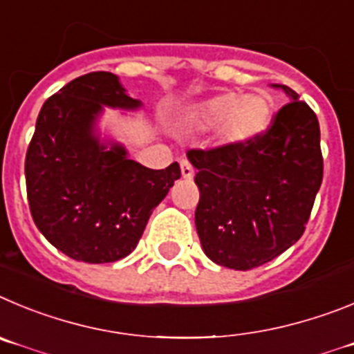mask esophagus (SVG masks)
<instances>
[{
	"label": "esophagus",
	"instance_id": "1",
	"mask_svg": "<svg viewBox=\"0 0 354 354\" xmlns=\"http://www.w3.org/2000/svg\"><path fill=\"white\" fill-rule=\"evenodd\" d=\"M181 176L185 178V180H192L194 178V167L189 164L187 160H181Z\"/></svg>",
	"mask_w": 354,
	"mask_h": 354
}]
</instances>
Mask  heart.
<instances>
[{
	"label": "heart",
	"mask_w": 354,
	"mask_h": 354,
	"mask_svg": "<svg viewBox=\"0 0 354 354\" xmlns=\"http://www.w3.org/2000/svg\"><path fill=\"white\" fill-rule=\"evenodd\" d=\"M272 116L273 106L268 97H241L227 91L190 106L181 116V125L197 132L216 130L222 145L243 148L266 132Z\"/></svg>",
	"instance_id": "obj_1"
}]
</instances>
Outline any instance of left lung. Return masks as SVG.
Listing matches in <instances>:
<instances>
[{
    "label": "left lung",
    "instance_id": "left-lung-1",
    "mask_svg": "<svg viewBox=\"0 0 354 354\" xmlns=\"http://www.w3.org/2000/svg\"><path fill=\"white\" fill-rule=\"evenodd\" d=\"M291 102L243 148L190 149L197 169L196 229L213 263L252 270L300 240L323 181L319 122L284 84Z\"/></svg>",
    "mask_w": 354,
    "mask_h": 354
}]
</instances>
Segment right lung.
<instances>
[{"mask_svg":"<svg viewBox=\"0 0 354 354\" xmlns=\"http://www.w3.org/2000/svg\"><path fill=\"white\" fill-rule=\"evenodd\" d=\"M104 107L138 111L120 77L91 72L40 109L26 153V190L38 231L65 256L114 263L138 247L148 218L181 176L173 162L148 169L116 139L102 138Z\"/></svg>","mask_w":354,"mask_h":354,"instance_id":"obj_1","label":"right lung"}]
</instances>
